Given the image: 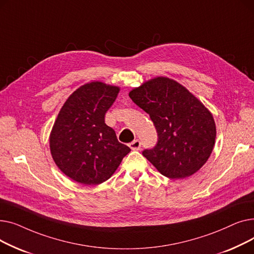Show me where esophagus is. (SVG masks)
I'll return each mask as SVG.
<instances>
[{"instance_id":"esophagus-1","label":"esophagus","mask_w":254,"mask_h":254,"mask_svg":"<svg viewBox=\"0 0 254 254\" xmlns=\"http://www.w3.org/2000/svg\"><path fill=\"white\" fill-rule=\"evenodd\" d=\"M128 146L132 150H139L141 148V142L139 140H134L128 144Z\"/></svg>"}]
</instances>
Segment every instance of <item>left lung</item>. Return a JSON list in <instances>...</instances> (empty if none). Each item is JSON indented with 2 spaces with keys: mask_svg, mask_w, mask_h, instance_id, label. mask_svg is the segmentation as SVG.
<instances>
[{
  "mask_svg": "<svg viewBox=\"0 0 254 254\" xmlns=\"http://www.w3.org/2000/svg\"><path fill=\"white\" fill-rule=\"evenodd\" d=\"M148 113L158 140L142 153L162 175L190 177L201 169L213 150L216 127L211 112L177 81L156 77L128 93Z\"/></svg>",
  "mask_w": 254,
  "mask_h": 254,
  "instance_id": "obj_1",
  "label": "left lung"
}]
</instances>
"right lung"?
Here are the masks:
<instances>
[{
	"label": "right lung",
	"instance_id": "obj_1",
	"mask_svg": "<svg viewBox=\"0 0 254 254\" xmlns=\"http://www.w3.org/2000/svg\"><path fill=\"white\" fill-rule=\"evenodd\" d=\"M119 87L100 81L76 89L62 107L49 144L53 161L65 176L85 185L108 180L130 151L118 142L105 114Z\"/></svg>",
	"mask_w": 254,
	"mask_h": 254
}]
</instances>
